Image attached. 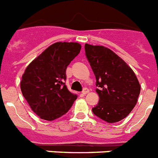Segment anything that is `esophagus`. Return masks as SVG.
Segmentation results:
<instances>
[{
  "label": "esophagus",
  "instance_id": "obj_1",
  "mask_svg": "<svg viewBox=\"0 0 158 158\" xmlns=\"http://www.w3.org/2000/svg\"><path fill=\"white\" fill-rule=\"evenodd\" d=\"M89 89H88L87 88H85V89H83V91H82V94L85 95V94H87V93H89Z\"/></svg>",
  "mask_w": 158,
  "mask_h": 158
}]
</instances>
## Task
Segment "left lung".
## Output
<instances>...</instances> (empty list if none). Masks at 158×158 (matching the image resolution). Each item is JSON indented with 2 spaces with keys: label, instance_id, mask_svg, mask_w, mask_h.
Wrapping results in <instances>:
<instances>
[{
  "label": "left lung",
  "instance_id": "obj_1",
  "mask_svg": "<svg viewBox=\"0 0 158 158\" xmlns=\"http://www.w3.org/2000/svg\"><path fill=\"white\" fill-rule=\"evenodd\" d=\"M85 54L96 77L98 104L94 115L114 123L129 115L137 104L141 86L131 67L111 50L86 43Z\"/></svg>",
  "mask_w": 158,
  "mask_h": 158
}]
</instances>
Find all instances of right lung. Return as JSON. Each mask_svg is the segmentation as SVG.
<instances>
[{
    "label": "right lung",
    "mask_w": 158,
    "mask_h": 158,
    "mask_svg": "<svg viewBox=\"0 0 158 158\" xmlns=\"http://www.w3.org/2000/svg\"><path fill=\"white\" fill-rule=\"evenodd\" d=\"M77 43L58 42L27 65L20 89L31 110L42 119L52 121L70 109L77 96L65 85L67 66L80 53Z\"/></svg>",
    "instance_id": "add662e5"
}]
</instances>
